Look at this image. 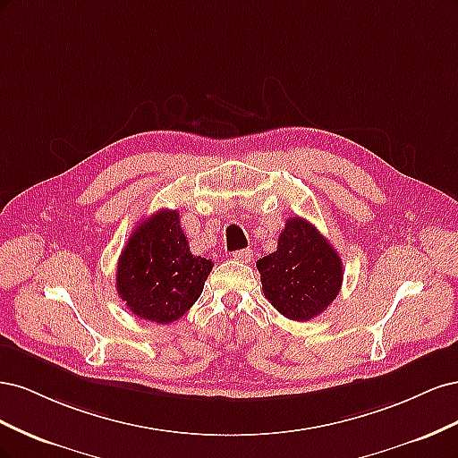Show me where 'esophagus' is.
<instances>
[{
  "instance_id": "34e87169",
  "label": "esophagus",
  "mask_w": 458,
  "mask_h": 458,
  "mask_svg": "<svg viewBox=\"0 0 458 458\" xmlns=\"http://www.w3.org/2000/svg\"><path fill=\"white\" fill-rule=\"evenodd\" d=\"M252 250L250 248H244V250H234L233 252V259H237V261H242V263H248V261H252Z\"/></svg>"
}]
</instances>
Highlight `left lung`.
I'll use <instances>...</instances> for the list:
<instances>
[{
    "label": "left lung",
    "mask_w": 458,
    "mask_h": 458,
    "mask_svg": "<svg viewBox=\"0 0 458 458\" xmlns=\"http://www.w3.org/2000/svg\"><path fill=\"white\" fill-rule=\"evenodd\" d=\"M263 294L281 315L310 321L340 293L342 259L330 242L303 217H288L276 250L258 259Z\"/></svg>",
    "instance_id": "obj_1"
}]
</instances>
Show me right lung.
Segmentation results:
<instances>
[{"mask_svg": "<svg viewBox=\"0 0 458 458\" xmlns=\"http://www.w3.org/2000/svg\"><path fill=\"white\" fill-rule=\"evenodd\" d=\"M214 263L192 256L177 210H158L131 233L118 259L116 290L140 318L168 325L199 300Z\"/></svg>", "mask_w": 458, "mask_h": 458, "instance_id": "obj_1", "label": "right lung"}]
</instances>
